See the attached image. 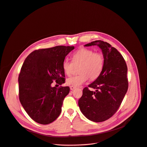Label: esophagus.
<instances>
[{"label": "esophagus", "instance_id": "34e87169", "mask_svg": "<svg viewBox=\"0 0 147 147\" xmlns=\"http://www.w3.org/2000/svg\"><path fill=\"white\" fill-rule=\"evenodd\" d=\"M75 89H76V87H75V86H70V89H71V90H74Z\"/></svg>", "mask_w": 147, "mask_h": 147}]
</instances>
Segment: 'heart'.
Listing matches in <instances>:
<instances>
[{
  "instance_id": "obj_1",
  "label": "heart",
  "mask_w": 147,
  "mask_h": 147,
  "mask_svg": "<svg viewBox=\"0 0 147 147\" xmlns=\"http://www.w3.org/2000/svg\"><path fill=\"white\" fill-rule=\"evenodd\" d=\"M72 62L64 60L63 69L65 74L70 76L75 68L78 66V75L68 78L66 83L69 86H79L85 83L88 79H97L101 74L104 67V57L100 52H94L92 50L81 48L75 51L71 56Z\"/></svg>"
}]
</instances>
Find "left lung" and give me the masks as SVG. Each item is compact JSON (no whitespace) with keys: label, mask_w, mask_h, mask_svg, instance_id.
<instances>
[{"label":"left lung","mask_w":147,"mask_h":147,"mask_svg":"<svg viewBox=\"0 0 147 147\" xmlns=\"http://www.w3.org/2000/svg\"><path fill=\"white\" fill-rule=\"evenodd\" d=\"M97 45L102 50L104 67L101 75L84 87L78 105L86 118L95 122H104L116 112L127 91V67L122 54L110 44L96 40L84 46ZM93 88L95 92L89 90Z\"/></svg>","instance_id":"left-lung-1"}]
</instances>
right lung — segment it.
Listing matches in <instances>:
<instances>
[{
	"mask_svg": "<svg viewBox=\"0 0 147 147\" xmlns=\"http://www.w3.org/2000/svg\"><path fill=\"white\" fill-rule=\"evenodd\" d=\"M74 46H57L36 50L25 60L18 76L19 99L23 108L36 122L47 125L61 112L69 87H51L65 82L63 63Z\"/></svg>",
	"mask_w": 147,
	"mask_h": 147,
	"instance_id": "1",
	"label": "right lung"
}]
</instances>
